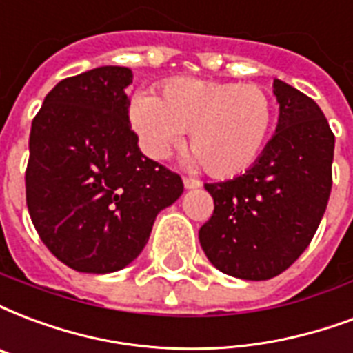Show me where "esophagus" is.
<instances>
[{"label": "esophagus", "mask_w": 353, "mask_h": 353, "mask_svg": "<svg viewBox=\"0 0 353 353\" xmlns=\"http://www.w3.org/2000/svg\"><path fill=\"white\" fill-rule=\"evenodd\" d=\"M201 186V182H199V180H195V179H184V188H186V190H195V188H199Z\"/></svg>", "instance_id": "obj_1"}]
</instances>
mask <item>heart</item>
<instances>
[{
  "instance_id": "b5f03b06",
  "label": "heart",
  "mask_w": 353,
  "mask_h": 353,
  "mask_svg": "<svg viewBox=\"0 0 353 353\" xmlns=\"http://www.w3.org/2000/svg\"><path fill=\"white\" fill-rule=\"evenodd\" d=\"M130 119L150 158H167L190 130L188 163H203L210 176L229 179L249 169L266 148L275 102L253 83L176 78L161 87L160 98L137 94Z\"/></svg>"
}]
</instances>
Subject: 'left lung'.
I'll return each mask as SVG.
<instances>
[{
	"instance_id": "1",
	"label": "left lung",
	"mask_w": 353,
	"mask_h": 353,
	"mask_svg": "<svg viewBox=\"0 0 353 353\" xmlns=\"http://www.w3.org/2000/svg\"><path fill=\"white\" fill-rule=\"evenodd\" d=\"M279 123L259 160L232 180L205 184L214 214L199 242L214 266L245 281L272 279L298 261L331 193L335 136L318 104L274 79Z\"/></svg>"
}]
</instances>
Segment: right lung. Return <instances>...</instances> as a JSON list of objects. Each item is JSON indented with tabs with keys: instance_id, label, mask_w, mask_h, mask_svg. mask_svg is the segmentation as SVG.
Wrapping results in <instances>:
<instances>
[{
	"instance_id": "add662e5",
	"label": "right lung",
	"mask_w": 353,
	"mask_h": 353,
	"mask_svg": "<svg viewBox=\"0 0 353 353\" xmlns=\"http://www.w3.org/2000/svg\"><path fill=\"white\" fill-rule=\"evenodd\" d=\"M126 66L61 79L29 134L26 201L39 236L83 274L123 270L147 245L156 216L184 192L130 126Z\"/></svg>"
}]
</instances>
